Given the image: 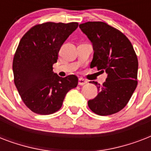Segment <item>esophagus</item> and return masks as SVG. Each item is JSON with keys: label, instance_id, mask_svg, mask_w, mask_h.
Masks as SVG:
<instances>
[{"label": "esophagus", "instance_id": "obj_1", "mask_svg": "<svg viewBox=\"0 0 151 151\" xmlns=\"http://www.w3.org/2000/svg\"><path fill=\"white\" fill-rule=\"evenodd\" d=\"M88 81L84 79V78H79V80H78V85H84L85 84H87Z\"/></svg>", "mask_w": 151, "mask_h": 151}]
</instances>
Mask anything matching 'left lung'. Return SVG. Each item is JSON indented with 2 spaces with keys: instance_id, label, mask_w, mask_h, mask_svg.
<instances>
[{
  "instance_id": "obj_1",
  "label": "left lung",
  "mask_w": 151,
  "mask_h": 151,
  "mask_svg": "<svg viewBox=\"0 0 151 151\" xmlns=\"http://www.w3.org/2000/svg\"><path fill=\"white\" fill-rule=\"evenodd\" d=\"M93 46L90 67L107 73L106 81L97 85L99 93L88 102L92 112L101 116L119 112L129 103L137 86L138 59L128 37L103 22L79 25Z\"/></svg>"
}]
</instances>
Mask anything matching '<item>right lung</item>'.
Instances as JSON below:
<instances>
[{
	"label": "right lung",
	"instance_id": "1",
	"mask_svg": "<svg viewBox=\"0 0 151 151\" xmlns=\"http://www.w3.org/2000/svg\"><path fill=\"white\" fill-rule=\"evenodd\" d=\"M78 22H48L34 26L23 35L14 55V82L25 105L48 115L62 107L66 93L77 87V76L61 78L53 72L61 46Z\"/></svg>",
	"mask_w": 151,
	"mask_h": 151
}]
</instances>
